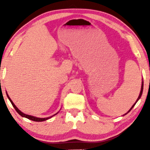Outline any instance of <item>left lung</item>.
<instances>
[{
	"label": "left lung",
	"instance_id": "obj_1",
	"mask_svg": "<svg viewBox=\"0 0 150 150\" xmlns=\"http://www.w3.org/2000/svg\"><path fill=\"white\" fill-rule=\"evenodd\" d=\"M142 91H143V81H142V87H141V90H140V95H139V97H138V98H137V100H136V101H135V104H134L133 105H132V107H131V108H130V110H129V111H128V112H130V111H131V109H132V108H133V106H135V104H136V103H137V101H138V100H139V99H140L141 96H142ZM125 114H126V113H125Z\"/></svg>",
	"mask_w": 150,
	"mask_h": 150
}]
</instances>
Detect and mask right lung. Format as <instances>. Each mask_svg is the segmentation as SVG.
<instances>
[{
    "label": "right lung",
    "mask_w": 150,
    "mask_h": 150,
    "mask_svg": "<svg viewBox=\"0 0 150 150\" xmlns=\"http://www.w3.org/2000/svg\"><path fill=\"white\" fill-rule=\"evenodd\" d=\"M7 94V97H8V99H9L10 101V102H11V104H12V105H13V107L15 108V109L16 110V111H17V112H18V113H19V114H20V116H22V117H25V118H28V119H30V120H34V121H37V122L44 121V120H46L49 119L50 118H51V117H53V116H55V115H56V114H57V113H56V114L53 115L52 116H51V117H48V118H37V117H35V116H30V115H27V114H25V113H22V111H20V110L18 109V107H17V106H15V105L14 104V103L13 102V101H12L11 99H10V97H9V96H8V94Z\"/></svg>",
    "instance_id": "right-lung-1"
}]
</instances>
